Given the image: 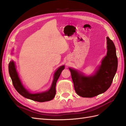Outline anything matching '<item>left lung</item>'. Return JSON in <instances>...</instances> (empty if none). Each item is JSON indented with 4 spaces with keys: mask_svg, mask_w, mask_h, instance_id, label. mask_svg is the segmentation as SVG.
Masks as SVG:
<instances>
[{
    "mask_svg": "<svg viewBox=\"0 0 126 126\" xmlns=\"http://www.w3.org/2000/svg\"><path fill=\"white\" fill-rule=\"evenodd\" d=\"M107 53L96 73L87 77L69 68L75 91L82 97L92 98L105 93L111 86L117 70L118 59L113 41L107 37Z\"/></svg>",
    "mask_w": 126,
    "mask_h": 126,
    "instance_id": "obj_1",
    "label": "left lung"
}]
</instances>
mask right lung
Here are the masks:
<instances>
[{"instance_id": "right-lung-1", "label": "right lung", "mask_w": 126, "mask_h": 126, "mask_svg": "<svg viewBox=\"0 0 126 126\" xmlns=\"http://www.w3.org/2000/svg\"><path fill=\"white\" fill-rule=\"evenodd\" d=\"M9 73L13 82V84L15 88L23 97L29 99L33 101L38 102H45L50 101L52 100L55 96L56 94V82L58 80L59 76L62 73L63 70L64 69V66H62L60 67L57 70L54 74V80L52 83L51 86L49 90L45 92L37 93V94H31L27 90L25 87L22 85L20 80L18 77V75L17 72L16 66L13 61H11L9 63Z\"/></svg>"}]
</instances>
